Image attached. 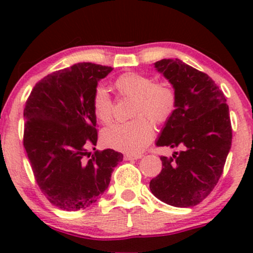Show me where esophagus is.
<instances>
[{"label": "esophagus", "instance_id": "34e87169", "mask_svg": "<svg viewBox=\"0 0 253 253\" xmlns=\"http://www.w3.org/2000/svg\"><path fill=\"white\" fill-rule=\"evenodd\" d=\"M143 155H129V153H127V155H125V158L127 159V161H132V159H140Z\"/></svg>", "mask_w": 253, "mask_h": 253}]
</instances>
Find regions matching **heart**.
Wrapping results in <instances>:
<instances>
[{
    "mask_svg": "<svg viewBox=\"0 0 253 253\" xmlns=\"http://www.w3.org/2000/svg\"><path fill=\"white\" fill-rule=\"evenodd\" d=\"M115 88L124 96L134 98L133 117L128 123L113 124L102 133L103 143L127 153H140L155 134L151 123H165L176 108V94L167 84L155 83L149 76L128 72L115 81ZM92 110L101 123H109L113 103L107 88L100 85L92 95ZM139 117H138L137 115Z\"/></svg>",
    "mask_w": 253,
    "mask_h": 253,
    "instance_id": "obj_1",
    "label": "heart"
}]
</instances>
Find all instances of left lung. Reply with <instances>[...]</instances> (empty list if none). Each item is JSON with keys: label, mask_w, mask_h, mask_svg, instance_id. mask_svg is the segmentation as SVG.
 Returning <instances> with one entry per match:
<instances>
[{"label": "left lung", "mask_w": 253, "mask_h": 253, "mask_svg": "<svg viewBox=\"0 0 253 253\" xmlns=\"http://www.w3.org/2000/svg\"><path fill=\"white\" fill-rule=\"evenodd\" d=\"M155 68L176 94V108L156 145L179 151L161 157L163 168L151 179L150 189L173 207H193L210 195L222 175L232 145L228 106L207 74L182 60L162 59Z\"/></svg>", "instance_id": "obj_1"}]
</instances>
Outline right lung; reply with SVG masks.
<instances>
[{"label": "right lung", "mask_w": 253, "mask_h": 253, "mask_svg": "<svg viewBox=\"0 0 253 253\" xmlns=\"http://www.w3.org/2000/svg\"><path fill=\"white\" fill-rule=\"evenodd\" d=\"M112 70L78 63L52 72L26 102L25 150L40 190L59 210L75 211L96 202L124 158L112 149L86 150L97 143L92 95Z\"/></svg>", "instance_id": "1"}]
</instances>
